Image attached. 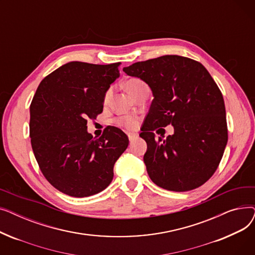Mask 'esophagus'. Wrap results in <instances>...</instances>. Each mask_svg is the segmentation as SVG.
<instances>
[{
    "instance_id": "esophagus-1",
    "label": "esophagus",
    "mask_w": 255,
    "mask_h": 255,
    "mask_svg": "<svg viewBox=\"0 0 255 255\" xmlns=\"http://www.w3.org/2000/svg\"><path fill=\"white\" fill-rule=\"evenodd\" d=\"M128 138H129V141L130 142H133V141H134L137 137H138V135L136 134V133H128Z\"/></svg>"
}]
</instances>
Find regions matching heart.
<instances>
[{"instance_id":"heart-1","label":"heart","mask_w":255,"mask_h":255,"mask_svg":"<svg viewBox=\"0 0 255 255\" xmlns=\"http://www.w3.org/2000/svg\"><path fill=\"white\" fill-rule=\"evenodd\" d=\"M125 87H126V90L129 92L130 95L133 97H135L137 94H139L141 91H143L145 89H149L148 85L144 83V80H142L139 77H130L129 79L126 80ZM112 92H113L112 88H109L106 90V92L104 93V97H103L104 102L109 101V99L112 96ZM116 123L119 126H123L127 129H132L136 126V119L133 117H128V116L120 117L116 120Z\"/></svg>"}]
</instances>
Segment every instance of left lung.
<instances>
[{"instance_id": "8db88e82", "label": "left lung", "mask_w": 255, "mask_h": 255, "mask_svg": "<svg viewBox=\"0 0 255 255\" xmlns=\"http://www.w3.org/2000/svg\"><path fill=\"white\" fill-rule=\"evenodd\" d=\"M123 71L144 80L153 92L139 134L148 144L143 162L151 180L177 192L205 184L216 171L229 138L215 80L199 62L175 55L137 62ZM167 125L174 126V134L156 139L152 131Z\"/></svg>"}]
</instances>
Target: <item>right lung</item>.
I'll use <instances>...</instances> for the list:
<instances>
[{
	"label": "right lung",
	"instance_id": "1",
	"mask_svg": "<svg viewBox=\"0 0 255 255\" xmlns=\"http://www.w3.org/2000/svg\"><path fill=\"white\" fill-rule=\"evenodd\" d=\"M120 64L69 62L44 77L33 97L35 158L45 179L67 195L87 197L104 190L127 149L128 137L117 127L107 126L99 138L87 131V120L103 111L104 93L120 76Z\"/></svg>",
	"mask_w": 255,
	"mask_h": 255
}]
</instances>
